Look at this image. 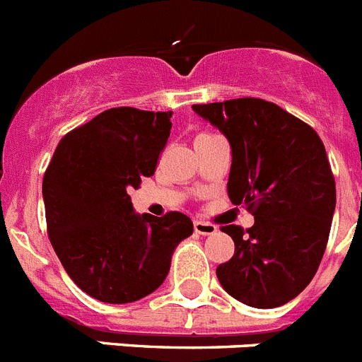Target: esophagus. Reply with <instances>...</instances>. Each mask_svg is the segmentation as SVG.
Instances as JSON below:
<instances>
[{
    "instance_id": "esophagus-1",
    "label": "esophagus",
    "mask_w": 362,
    "mask_h": 362,
    "mask_svg": "<svg viewBox=\"0 0 362 362\" xmlns=\"http://www.w3.org/2000/svg\"><path fill=\"white\" fill-rule=\"evenodd\" d=\"M194 228H196L197 233L201 235H212V233L217 232V226L209 223V221H203V219H196L194 221Z\"/></svg>"
}]
</instances>
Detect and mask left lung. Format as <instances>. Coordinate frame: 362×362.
<instances>
[{"instance_id":"8db88e82","label":"left lung","mask_w":362,"mask_h":362,"mask_svg":"<svg viewBox=\"0 0 362 362\" xmlns=\"http://www.w3.org/2000/svg\"><path fill=\"white\" fill-rule=\"evenodd\" d=\"M228 139V197L254 214L245 232L223 226L235 252L216 270L221 286L245 305L277 308L317 272L330 235L335 181L317 132L264 99L194 105Z\"/></svg>"}]
</instances>
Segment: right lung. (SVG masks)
<instances>
[{"label":"right lung","mask_w":362,"mask_h":362,"mask_svg":"<svg viewBox=\"0 0 362 362\" xmlns=\"http://www.w3.org/2000/svg\"><path fill=\"white\" fill-rule=\"evenodd\" d=\"M172 112L110 108L66 134L43 177L49 238L85 293L124 305L156 292L190 217L137 214L127 192L156 172Z\"/></svg>","instance_id":"obj_1"}]
</instances>
